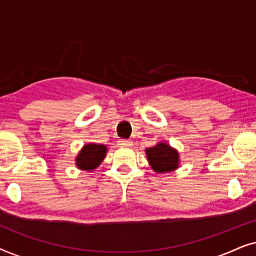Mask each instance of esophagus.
I'll use <instances>...</instances> for the list:
<instances>
[{"label":"esophagus","mask_w":256,"mask_h":256,"mask_svg":"<svg viewBox=\"0 0 256 256\" xmlns=\"http://www.w3.org/2000/svg\"><path fill=\"white\" fill-rule=\"evenodd\" d=\"M118 146H132V142L130 141V140L121 138V140H118Z\"/></svg>","instance_id":"34e87169"}]
</instances>
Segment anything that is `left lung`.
<instances>
[{"label": "left lung", "mask_w": 256, "mask_h": 256, "mask_svg": "<svg viewBox=\"0 0 256 256\" xmlns=\"http://www.w3.org/2000/svg\"><path fill=\"white\" fill-rule=\"evenodd\" d=\"M150 166L156 172H169L178 168V152L166 143L146 150Z\"/></svg>", "instance_id": "left-lung-1"}]
</instances>
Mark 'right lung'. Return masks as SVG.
Returning a JSON list of instances; mask_svg holds the SVG:
<instances>
[{
	"label": "right lung",
	"mask_w": 256,
	"mask_h": 256,
	"mask_svg": "<svg viewBox=\"0 0 256 256\" xmlns=\"http://www.w3.org/2000/svg\"><path fill=\"white\" fill-rule=\"evenodd\" d=\"M107 148L102 144H87L76 157V166L82 170H93L106 156Z\"/></svg>",
	"instance_id": "right-lung-1"
}]
</instances>
